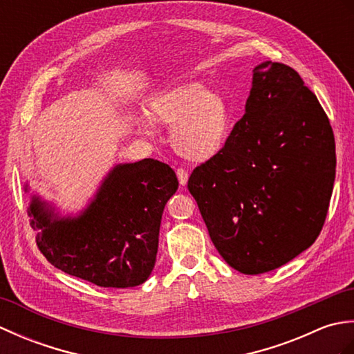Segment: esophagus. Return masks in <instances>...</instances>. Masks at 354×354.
Returning a JSON list of instances; mask_svg holds the SVG:
<instances>
[{
	"label": "esophagus",
	"mask_w": 354,
	"mask_h": 354,
	"mask_svg": "<svg viewBox=\"0 0 354 354\" xmlns=\"http://www.w3.org/2000/svg\"><path fill=\"white\" fill-rule=\"evenodd\" d=\"M176 175H178V179H179V184H181V185H185L187 181H189V171H187L183 167L176 169Z\"/></svg>",
	"instance_id": "esophagus-1"
}]
</instances>
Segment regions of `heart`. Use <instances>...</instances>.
Wrapping results in <instances>:
<instances>
[{"instance_id":"1","label":"heart","mask_w":354,"mask_h":354,"mask_svg":"<svg viewBox=\"0 0 354 354\" xmlns=\"http://www.w3.org/2000/svg\"><path fill=\"white\" fill-rule=\"evenodd\" d=\"M153 122L171 129V146L190 161L212 160L225 147L232 114L227 100L201 84L178 85L150 103Z\"/></svg>"}]
</instances>
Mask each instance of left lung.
Segmentation results:
<instances>
[{"label": "left lung", "instance_id": "obj_1", "mask_svg": "<svg viewBox=\"0 0 354 354\" xmlns=\"http://www.w3.org/2000/svg\"><path fill=\"white\" fill-rule=\"evenodd\" d=\"M336 173L335 135L317 95L278 62L252 70L245 115L227 145L189 178L216 250L231 268L257 275L315 243Z\"/></svg>", "mask_w": 354, "mask_h": 354}]
</instances>
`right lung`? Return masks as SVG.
<instances>
[{"label":"right lung","mask_w":354,"mask_h":354,"mask_svg":"<svg viewBox=\"0 0 354 354\" xmlns=\"http://www.w3.org/2000/svg\"><path fill=\"white\" fill-rule=\"evenodd\" d=\"M176 190L169 164L145 158L117 165L77 219H56L33 199L28 214L36 245L53 266L73 277L100 288H133L155 266L161 216Z\"/></svg>","instance_id":"1"}]
</instances>
